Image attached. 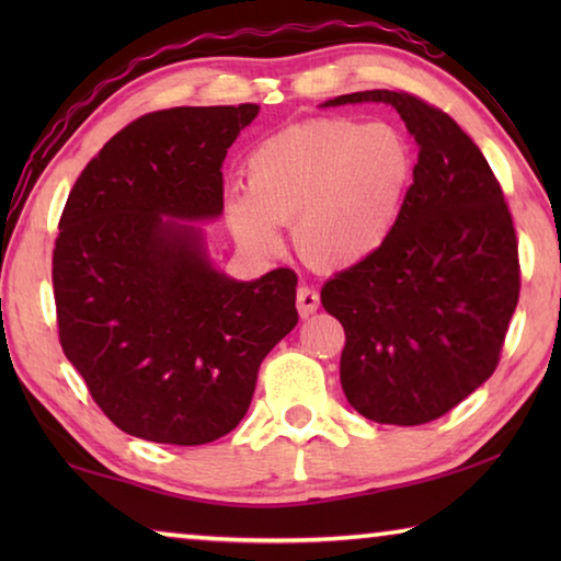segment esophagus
Listing matches in <instances>:
<instances>
[{"label": "esophagus", "instance_id": "obj_1", "mask_svg": "<svg viewBox=\"0 0 561 561\" xmlns=\"http://www.w3.org/2000/svg\"><path fill=\"white\" fill-rule=\"evenodd\" d=\"M297 309H299V314L304 319L314 314V311L319 309V294H317V289L299 287V291H297Z\"/></svg>", "mask_w": 561, "mask_h": 561}]
</instances>
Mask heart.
I'll return each instance as SVG.
<instances>
[{
	"label": "heart",
	"mask_w": 561,
	"mask_h": 561,
	"mask_svg": "<svg viewBox=\"0 0 561 561\" xmlns=\"http://www.w3.org/2000/svg\"><path fill=\"white\" fill-rule=\"evenodd\" d=\"M415 165L411 138L393 123L309 118L250 150L247 195H232L227 215L254 252H277L284 225L311 267H356L393 237Z\"/></svg>",
	"instance_id": "b5f03b06"
}]
</instances>
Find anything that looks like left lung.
Instances as JSON below:
<instances>
[{
  "instance_id": "8db88e82",
  "label": "left lung",
  "mask_w": 561,
  "mask_h": 561,
  "mask_svg": "<svg viewBox=\"0 0 561 561\" xmlns=\"http://www.w3.org/2000/svg\"><path fill=\"white\" fill-rule=\"evenodd\" d=\"M364 101L401 113L417 165L391 240L334 274L321 304L346 331L348 403L368 421L423 425L495 374L519 299L517 234L485 156L448 113L388 89L327 106Z\"/></svg>"
}]
</instances>
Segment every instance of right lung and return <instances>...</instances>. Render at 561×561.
Masks as SVG:
<instances>
[{
	"mask_svg": "<svg viewBox=\"0 0 561 561\" xmlns=\"http://www.w3.org/2000/svg\"><path fill=\"white\" fill-rule=\"evenodd\" d=\"M257 103L153 111L118 130L64 205L51 282L66 358L113 425L203 445L237 428L264 356L297 327V274L215 272L195 227Z\"/></svg>",
	"mask_w": 561,
	"mask_h": 561,
	"instance_id": "right-lung-1",
	"label": "right lung"
}]
</instances>
